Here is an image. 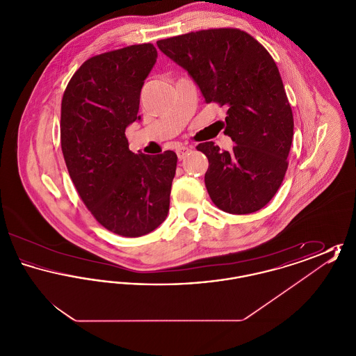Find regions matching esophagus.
I'll return each instance as SVG.
<instances>
[{
  "mask_svg": "<svg viewBox=\"0 0 356 356\" xmlns=\"http://www.w3.org/2000/svg\"><path fill=\"white\" fill-rule=\"evenodd\" d=\"M192 151V147H184V145H181V147H177L176 148V153H177V157L181 160V159H184L188 153Z\"/></svg>",
  "mask_w": 356,
  "mask_h": 356,
  "instance_id": "esophagus-1",
  "label": "esophagus"
}]
</instances>
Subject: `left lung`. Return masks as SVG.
Here are the masks:
<instances>
[{"instance_id": "8db88e82", "label": "left lung", "mask_w": 356, "mask_h": 356, "mask_svg": "<svg viewBox=\"0 0 356 356\" xmlns=\"http://www.w3.org/2000/svg\"><path fill=\"white\" fill-rule=\"evenodd\" d=\"M186 69L207 104L227 108L231 152L212 141L196 148L208 157L204 181L221 211L247 215L261 209L282 184L293 137V116L279 69L267 49L240 29L220 28L157 41Z\"/></svg>"}]
</instances>
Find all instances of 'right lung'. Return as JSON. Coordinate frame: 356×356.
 I'll return each mask as SVG.
<instances>
[{"instance_id": "obj_1", "label": "right lung", "mask_w": 356, "mask_h": 356, "mask_svg": "<svg viewBox=\"0 0 356 356\" xmlns=\"http://www.w3.org/2000/svg\"><path fill=\"white\" fill-rule=\"evenodd\" d=\"M157 58L152 44L90 57L72 76L61 102V149L69 176L108 231L138 237L170 211L177 156L129 151L125 129L140 120V92Z\"/></svg>"}]
</instances>
